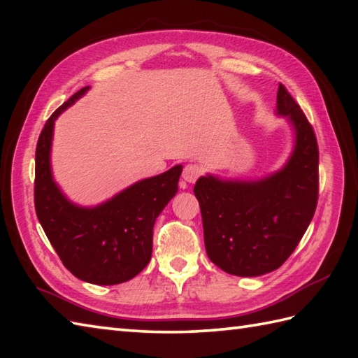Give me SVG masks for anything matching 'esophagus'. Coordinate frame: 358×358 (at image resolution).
Returning <instances> with one entry per match:
<instances>
[{"label": "esophagus", "mask_w": 358, "mask_h": 358, "mask_svg": "<svg viewBox=\"0 0 358 358\" xmlns=\"http://www.w3.org/2000/svg\"><path fill=\"white\" fill-rule=\"evenodd\" d=\"M201 175V167L199 164L189 163L185 166L183 169V178L187 181V183H195L196 178Z\"/></svg>", "instance_id": "1"}]
</instances>
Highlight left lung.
<instances>
[{
	"label": "left lung",
	"mask_w": 358,
	"mask_h": 358,
	"mask_svg": "<svg viewBox=\"0 0 358 358\" xmlns=\"http://www.w3.org/2000/svg\"><path fill=\"white\" fill-rule=\"evenodd\" d=\"M277 115L294 129V149L280 171L258 180H196L204 246L210 262L238 277L278 269L305 235L318 200V146L313 126L283 85Z\"/></svg>",
	"instance_id": "obj_1"
}]
</instances>
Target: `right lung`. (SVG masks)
Returning <instances> with one entry per match:
<instances>
[{
    "mask_svg": "<svg viewBox=\"0 0 358 358\" xmlns=\"http://www.w3.org/2000/svg\"><path fill=\"white\" fill-rule=\"evenodd\" d=\"M89 90L83 87L45 121L35 152V210L50 245L75 277L92 285H118L146 268L157 217L178 191L183 166L136 181L92 208L72 203L52 175L55 120Z\"/></svg>",
    "mask_w": 358,
    "mask_h": 358,
    "instance_id": "right-lung-1",
    "label": "right lung"
}]
</instances>
